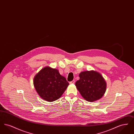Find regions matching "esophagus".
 I'll return each instance as SVG.
<instances>
[{
    "label": "esophagus",
    "mask_w": 134,
    "mask_h": 134,
    "mask_svg": "<svg viewBox=\"0 0 134 134\" xmlns=\"http://www.w3.org/2000/svg\"><path fill=\"white\" fill-rule=\"evenodd\" d=\"M74 83H75V80H72V81H71L70 82V84H74Z\"/></svg>",
    "instance_id": "esophagus-1"
}]
</instances>
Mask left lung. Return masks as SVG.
Segmentation results:
<instances>
[{"label":"left lung","mask_w":134,"mask_h":134,"mask_svg":"<svg viewBox=\"0 0 134 134\" xmlns=\"http://www.w3.org/2000/svg\"><path fill=\"white\" fill-rule=\"evenodd\" d=\"M75 85L83 98L88 102H93L102 98L107 88V83L102 75L91 70L81 72Z\"/></svg>","instance_id":"8db88e82"}]
</instances>
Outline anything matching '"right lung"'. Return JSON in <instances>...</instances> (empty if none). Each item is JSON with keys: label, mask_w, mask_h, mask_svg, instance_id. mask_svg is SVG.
Wrapping results in <instances>:
<instances>
[{"label": "right lung", "mask_w": 134, "mask_h": 134, "mask_svg": "<svg viewBox=\"0 0 134 134\" xmlns=\"http://www.w3.org/2000/svg\"><path fill=\"white\" fill-rule=\"evenodd\" d=\"M34 85L40 96L52 102L59 99L69 85L64 76L57 69L46 67L40 70L34 79Z\"/></svg>", "instance_id": "1"}]
</instances>
